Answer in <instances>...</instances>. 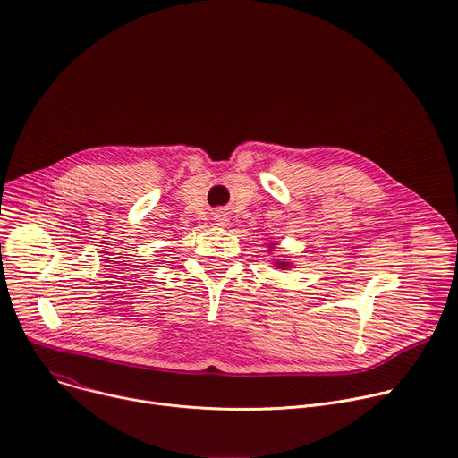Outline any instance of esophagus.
Returning a JSON list of instances; mask_svg holds the SVG:
<instances>
[{
    "label": "esophagus",
    "mask_w": 458,
    "mask_h": 458,
    "mask_svg": "<svg viewBox=\"0 0 458 458\" xmlns=\"http://www.w3.org/2000/svg\"><path fill=\"white\" fill-rule=\"evenodd\" d=\"M216 221H217L216 225L225 226V225H226V217H225V214H217V216H216Z\"/></svg>",
    "instance_id": "34e87169"
}]
</instances>
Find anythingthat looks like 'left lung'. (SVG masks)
<instances>
[{"instance_id":"left-lung-1","label":"left lung","mask_w":458,"mask_h":458,"mask_svg":"<svg viewBox=\"0 0 458 458\" xmlns=\"http://www.w3.org/2000/svg\"><path fill=\"white\" fill-rule=\"evenodd\" d=\"M286 267H288L286 263H279V265H277V268H286Z\"/></svg>"}]
</instances>
